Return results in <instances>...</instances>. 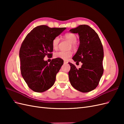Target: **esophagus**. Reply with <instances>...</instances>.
<instances>
[{
  "label": "esophagus",
  "mask_w": 124,
  "mask_h": 124,
  "mask_svg": "<svg viewBox=\"0 0 124 124\" xmlns=\"http://www.w3.org/2000/svg\"><path fill=\"white\" fill-rule=\"evenodd\" d=\"M63 63H64V64H67V63H68V62H67V61H64V62H63Z\"/></svg>",
  "instance_id": "1"
}]
</instances>
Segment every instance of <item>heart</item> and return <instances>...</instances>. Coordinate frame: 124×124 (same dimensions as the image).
<instances>
[{
  "mask_svg": "<svg viewBox=\"0 0 124 124\" xmlns=\"http://www.w3.org/2000/svg\"><path fill=\"white\" fill-rule=\"evenodd\" d=\"M65 37L68 39L70 42L71 43V46L72 47H75V43L77 42V38L76 35L73 34L72 33H67L65 35ZM59 37L57 36L55 37L52 41V46H53L54 49H57L58 44L59 43ZM72 55V52L69 51H59L57 52L54 54V57L61 58L62 59L65 60V61H67L69 59L70 57Z\"/></svg>",
  "mask_w": 124,
  "mask_h": 124,
  "instance_id": "heart-1",
  "label": "heart"
}]
</instances>
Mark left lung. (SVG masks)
Wrapping results in <instances>:
<instances>
[{
  "label": "left lung",
  "instance_id": "left-lung-1",
  "mask_svg": "<svg viewBox=\"0 0 124 124\" xmlns=\"http://www.w3.org/2000/svg\"><path fill=\"white\" fill-rule=\"evenodd\" d=\"M70 31L78 33L80 41L78 50L72 59L77 63L81 62L83 63L81 68L77 69L73 63L69 62L70 83L81 92H91L98 85L103 73L102 43L98 34L88 25H81Z\"/></svg>",
  "mask_w": 124,
  "mask_h": 124
}]
</instances>
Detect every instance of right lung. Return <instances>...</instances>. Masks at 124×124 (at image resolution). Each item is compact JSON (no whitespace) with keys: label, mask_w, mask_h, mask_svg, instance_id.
Returning <instances> with one entry per match:
<instances>
[{"label":"right lung","mask_w":124,"mask_h":124,"mask_svg":"<svg viewBox=\"0 0 124 124\" xmlns=\"http://www.w3.org/2000/svg\"><path fill=\"white\" fill-rule=\"evenodd\" d=\"M65 29L50 28L46 25L37 26L28 33L22 42L19 53L21 74L33 91L44 92L54 85L56 74L63 61L56 58L48 64L43 58L52 54V41Z\"/></svg>","instance_id":"right-lung-1"}]
</instances>
